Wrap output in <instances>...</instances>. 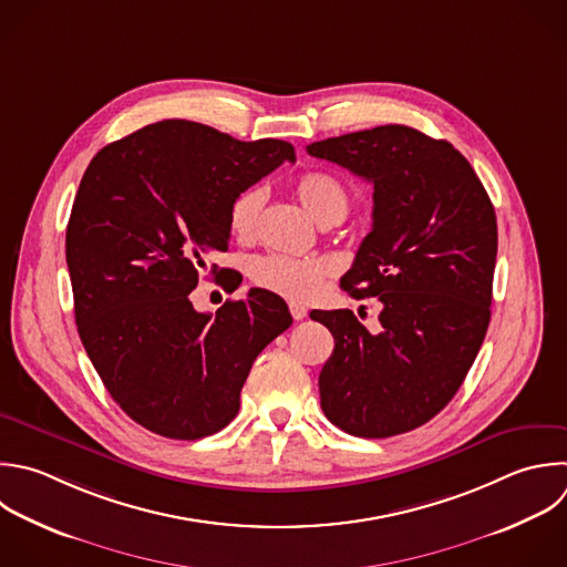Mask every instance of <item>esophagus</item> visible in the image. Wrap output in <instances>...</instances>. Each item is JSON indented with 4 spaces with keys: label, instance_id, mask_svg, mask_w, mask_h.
I'll use <instances>...</instances> for the list:
<instances>
[{
    "label": "esophagus",
    "instance_id": "esophagus-1",
    "mask_svg": "<svg viewBox=\"0 0 567 567\" xmlns=\"http://www.w3.org/2000/svg\"><path fill=\"white\" fill-rule=\"evenodd\" d=\"M290 315H292V319H295V321H301V319H306L308 308H306V306H301V303L290 301Z\"/></svg>",
    "mask_w": 567,
    "mask_h": 567
}]
</instances>
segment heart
Masks as SVG:
<instances>
[{
    "label": "heart",
    "mask_w": 567,
    "mask_h": 567,
    "mask_svg": "<svg viewBox=\"0 0 567 567\" xmlns=\"http://www.w3.org/2000/svg\"><path fill=\"white\" fill-rule=\"evenodd\" d=\"M295 193L303 208L321 226H334L350 210V190L343 182L328 173H308L297 179ZM268 202L264 184L241 190L230 204V230L239 239H255L261 224V213ZM334 272V261L328 257H292L284 252H264L250 259L248 275L255 286L281 297L306 301L312 299L323 281Z\"/></svg>",
    "instance_id": "b5f03b06"
}]
</instances>
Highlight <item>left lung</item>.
<instances>
[{"label":"left lung","instance_id":"left-lung-1","mask_svg":"<svg viewBox=\"0 0 567 567\" xmlns=\"http://www.w3.org/2000/svg\"><path fill=\"white\" fill-rule=\"evenodd\" d=\"M312 157L374 186L372 230L341 288L379 297L372 334L352 310H315L334 337L319 374L323 414L343 432L385 439L439 414L485 339L496 264L494 206L447 142L388 124L315 142Z\"/></svg>","mask_w":567,"mask_h":567}]
</instances>
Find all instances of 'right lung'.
I'll use <instances>...</instances> for the list:
<instances>
[{
	"instance_id": "right-lung-1",
	"label": "right lung",
	"mask_w": 567,
	"mask_h": 567,
	"mask_svg": "<svg viewBox=\"0 0 567 567\" xmlns=\"http://www.w3.org/2000/svg\"><path fill=\"white\" fill-rule=\"evenodd\" d=\"M284 162L288 142L164 120L102 148L82 177L66 228L80 339L111 396L155 434L226 427L252 361L292 323L261 288L215 317L190 301L206 255L228 250L230 204Z\"/></svg>"
}]
</instances>
